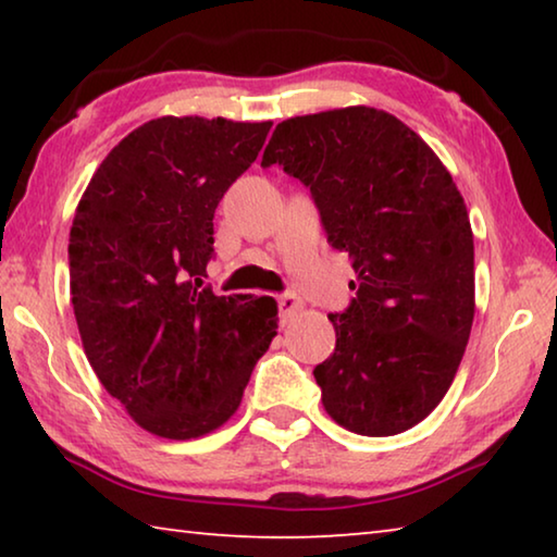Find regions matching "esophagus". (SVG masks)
I'll return each mask as SVG.
<instances>
[{
    "instance_id": "1",
    "label": "esophagus",
    "mask_w": 557,
    "mask_h": 557,
    "mask_svg": "<svg viewBox=\"0 0 557 557\" xmlns=\"http://www.w3.org/2000/svg\"><path fill=\"white\" fill-rule=\"evenodd\" d=\"M301 309H305V305H301V301L295 295H282L280 297V317H282V322H287V319L299 314Z\"/></svg>"
}]
</instances>
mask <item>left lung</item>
Wrapping results in <instances>:
<instances>
[{
  "label": "left lung",
  "mask_w": 557,
  "mask_h": 557,
  "mask_svg": "<svg viewBox=\"0 0 557 557\" xmlns=\"http://www.w3.org/2000/svg\"><path fill=\"white\" fill-rule=\"evenodd\" d=\"M309 186L326 243L348 252L356 299L314 369L324 410L366 437L418 425L445 398L474 322V235L447 166L385 110L280 122L262 166Z\"/></svg>",
  "instance_id": "left-lung-1"
}]
</instances>
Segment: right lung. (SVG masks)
Segmentation results:
<instances>
[{
    "label": "right lung",
    "instance_id": "add662e5",
    "mask_svg": "<svg viewBox=\"0 0 557 557\" xmlns=\"http://www.w3.org/2000/svg\"><path fill=\"white\" fill-rule=\"evenodd\" d=\"M272 122L157 117L102 159L69 238L71 301L92 371L164 440L219 430L277 336V301L201 289L213 213Z\"/></svg>",
    "mask_w": 557,
    "mask_h": 557
}]
</instances>
